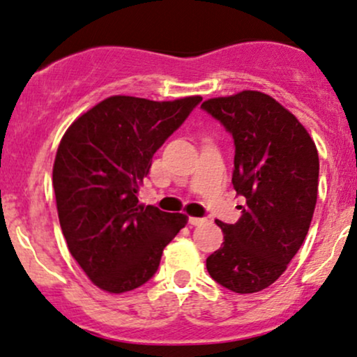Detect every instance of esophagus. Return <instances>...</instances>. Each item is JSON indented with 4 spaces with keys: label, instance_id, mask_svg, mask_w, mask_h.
<instances>
[{
    "label": "esophagus",
    "instance_id": "obj_1",
    "mask_svg": "<svg viewBox=\"0 0 357 357\" xmlns=\"http://www.w3.org/2000/svg\"><path fill=\"white\" fill-rule=\"evenodd\" d=\"M206 222V218H190V225L191 226H201Z\"/></svg>",
    "mask_w": 357,
    "mask_h": 357
}]
</instances>
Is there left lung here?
I'll list each match as a JSON object with an SVG mask.
<instances>
[{"instance_id":"8db88e82","label":"left lung","mask_w":357,"mask_h":357,"mask_svg":"<svg viewBox=\"0 0 357 357\" xmlns=\"http://www.w3.org/2000/svg\"><path fill=\"white\" fill-rule=\"evenodd\" d=\"M234 139L233 186L246 197L238 222L216 221L225 243L206 259L218 284L263 291L286 271L306 238L317 199L319 156L293 113L259 91L201 105Z\"/></svg>"}]
</instances>
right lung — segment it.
<instances>
[{
	"label": "right lung",
	"mask_w": 357,
	"mask_h": 357,
	"mask_svg": "<svg viewBox=\"0 0 357 357\" xmlns=\"http://www.w3.org/2000/svg\"><path fill=\"white\" fill-rule=\"evenodd\" d=\"M203 101L111 96L64 132L53 166L59 225L71 256L100 289L126 293L160 266L188 216L137 199L154 153Z\"/></svg>",
	"instance_id": "add662e5"
}]
</instances>
